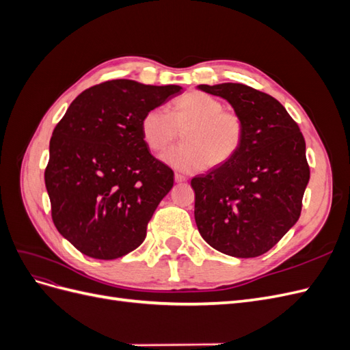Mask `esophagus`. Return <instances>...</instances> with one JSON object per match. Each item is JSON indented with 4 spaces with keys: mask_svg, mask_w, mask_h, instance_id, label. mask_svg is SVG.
<instances>
[{
    "mask_svg": "<svg viewBox=\"0 0 350 350\" xmlns=\"http://www.w3.org/2000/svg\"><path fill=\"white\" fill-rule=\"evenodd\" d=\"M187 181H188L187 176H184L181 174H175V183L176 184H183V183H187Z\"/></svg>",
    "mask_w": 350,
    "mask_h": 350,
    "instance_id": "obj_1",
    "label": "esophagus"
}]
</instances>
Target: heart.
Wrapping results in <instances>:
<instances>
[{"mask_svg":"<svg viewBox=\"0 0 350 350\" xmlns=\"http://www.w3.org/2000/svg\"><path fill=\"white\" fill-rule=\"evenodd\" d=\"M143 142L153 153H162L183 133V146L163 156V162L185 174L220 167L234 161L245 142V121L207 93L193 90L175 99L169 113L147 111L140 122Z\"/></svg>","mask_w":350,"mask_h":350,"instance_id":"1","label":"heart"}]
</instances>
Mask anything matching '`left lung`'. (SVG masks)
Listing matches in <instances>:
<instances>
[{
    "label": "left lung",
    "mask_w": 350,
    "mask_h": 350,
    "mask_svg": "<svg viewBox=\"0 0 350 350\" xmlns=\"http://www.w3.org/2000/svg\"><path fill=\"white\" fill-rule=\"evenodd\" d=\"M198 89L226 99L245 121V142L234 161L191 179L198 232L226 256L258 257L301 216L310 181L304 135L267 93L239 83Z\"/></svg>",
    "instance_id": "obj_1"
}]
</instances>
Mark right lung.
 <instances>
[{"instance_id": "obj_1", "label": "right lung", "mask_w": 350, "mask_h": 350, "mask_svg": "<svg viewBox=\"0 0 350 350\" xmlns=\"http://www.w3.org/2000/svg\"><path fill=\"white\" fill-rule=\"evenodd\" d=\"M181 90L103 81L81 92L57 124L45 169L51 215L84 256L115 260L142 245L174 172L147 149L140 122Z\"/></svg>"}]
</instances>
